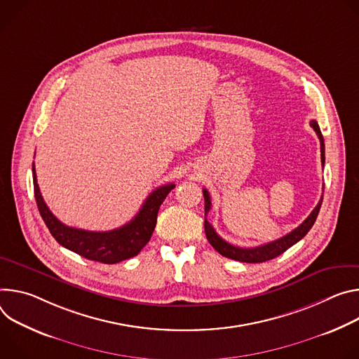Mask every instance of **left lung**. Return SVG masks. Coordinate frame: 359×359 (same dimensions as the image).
Instances as JSON below:
<instances>
[{
	"label": "left lung",
	"instance_id": "1",
	"mask_svg": "<svg viewBox=\"0 0 359 359\" xmlns=\"http://www.w3.org/2000/svg\"><path fill=\"white\" fill-rule=\"evenodd\" d=\"M309 126L313 128V131L316 133L318 138H320L321 142V161H323V167L325 163V144H324V137L323 133L320 130V126L312 119L309 123ZM204 192V201H205V221H204V226H205V235H207V240L210 241V244L215 248V251H218L221 255L235 259V261H241V262H248V264H259V262H265L269 259L276 258L278 255H281L283 252H285L288 248H291L294 244H297L298 241H301L302 238L308 233V231L312 228L318 212L321 210V204H323V196L320 203L316 204V207L313 208V211L308 215V218L299 225L297 226L294 231H291L290 233H287L285 236L280 238V240L255 247V248H240V247H235L231 245L229 243H226L225 240L215 232L214 226L207 221V214L211 210V198L207 189H203Z\"/></svg>",
	"mask_w": 359,
	"mask_h": 359
}]
</instances>
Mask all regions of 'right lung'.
I'll return each mask as SVG.
<instances>
[{
  "mask_svg": "<svg viewBox=\"0 0 359 359\" xmlns=\"http://www.w3.org/2000/svg\"><path fill=\"white\" fill-rule=\"evenodd\" d=\"M32 181L38 211L41 214L51 235L55 238V241L78 255L102 264H116L140 254V251L148 244L155 229L159 207H161L171 189L175 188V184L158 187L148 195L140 212L128 224L112 231L95 232L72 228L57 219V217L44 203L41 192H39L34 164Z\"/></svg>",
  "mask_w": 359,
  "mask_h": 359,
  "instance_id": "1",
  "label": "right lung"
}]
</instances>
